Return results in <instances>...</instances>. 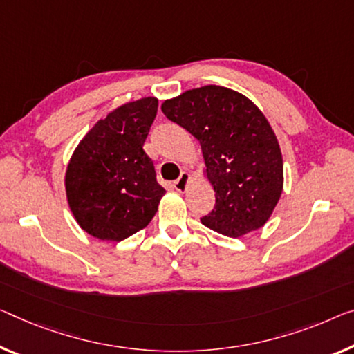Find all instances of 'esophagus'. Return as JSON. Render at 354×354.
<instances>
[{
	"label": "esophagus",
	"instance_id": "obj_1",
	"mask_svg": "<svg viewBox=\"0 0 354 354\" xmlns=\"http://www.w3.org/2000/svg\"><path fill=\"white\" fill-rule=\"evenodd\" d=\"M188 183H189V174L188 172H182L180 177H178L177 180L174 182V188H176L178 193H183V192H187Z\"/></svg>",
	"mask_w": 354,
	"mask_h": 354
}]
</instances>
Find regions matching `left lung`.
Returning <instances> with one entry per match:
<instances>
[{
    "label": "left lung",
    "instance_id": "obj_1",
    "mask_svg": "<svg viewBox=\"0 0 354 354\" xmlns=\"http://www.w3.org/2000/svg\"><path fill=\"white\" fill-rule=\"evenodd\" d=\"M161 111L199 140L215 207L201 218L227 237L257 231L283 189L279 140L264 113L237 91L205 85L166 100Z\"/></svg>",
    "mask_w": 354,
    "mask_h": 354
}]
</instances>
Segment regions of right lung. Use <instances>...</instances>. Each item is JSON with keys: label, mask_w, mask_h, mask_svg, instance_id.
Returning a JSON list of instances; mask_svg holds the SVG:
<instances>
[{"label": "right lung", "mask_w": 354, "mask_h": 354, "mask_svg": "<svg viewBox=\"0 0 354 354\" xmlns=\"http://www.w3.org/2000/svg\"><path fill=\"white\" fill-rule=\"evenodd\" d=\"M156 97L127 102L97 122L75 147L64 187L75 221L90 236L120 242L149 225L166 189L144 142Z\"/></svg>", "instance_id": "1"}]
</instances>
